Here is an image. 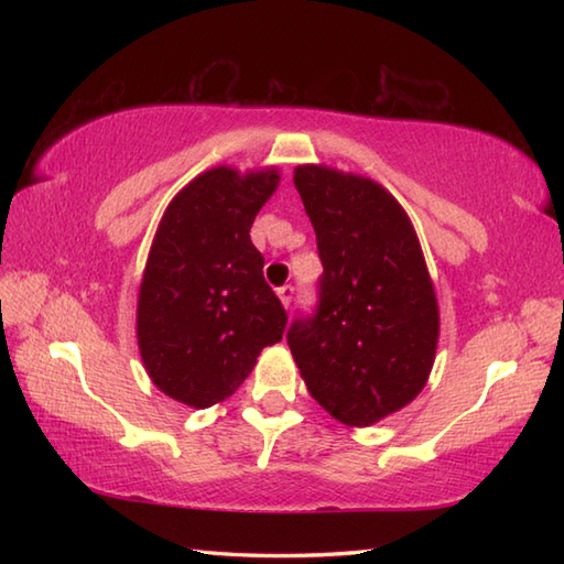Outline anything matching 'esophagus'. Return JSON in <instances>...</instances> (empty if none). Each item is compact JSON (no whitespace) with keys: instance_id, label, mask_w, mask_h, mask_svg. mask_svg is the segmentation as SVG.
Wrapping results in <instances>:
<instances>
[{"instance_id":"esophagus-1","label":"esophagus","mask_w":564,"mask_h":564,"mask_svg":"<svg viewBox=\"0 0 564 564\" xmlns=\"http://www.w3.org/2000/svg\"><path fill=\"white\" fill-rule=\"evenodd\" d=\"M293 293H295L293 285H281V289H279V297H281L283 307H291V303H293Z\"/></svg>"}]
</instances>
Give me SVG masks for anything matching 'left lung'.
I'll use <instances>...</instances> for the list:
<instances>
[{
	"label": "left lung",
	"instance_id": "obj_1",
	"mask_svg": "<svg viewBox=\"0 0 564 564\" xmlns=\"http://www.w3.org/2000/svg\"><path fill=\"white\" fill-rule=\"evenodd\" d=\"M295 188L317 235V307L289 327L310 394L349 426L402 410L434 366L438 307L422 247L380 184L297 166Z\"/></svg>",
	"mask_w": 564,
	"mask_h": 564
}]
</instances>
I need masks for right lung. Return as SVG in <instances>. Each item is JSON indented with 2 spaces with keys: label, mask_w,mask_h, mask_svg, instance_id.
Wrapping results in <instances>:
<instances>
[{
  "label": "right lung",
  "mask_w": 564,
  "mask_h": 564,
  "mask_svg": "<svg viewBox=\"0 0 564 564\" xmlns=\"http://www.w3.org/2000/svg\"><path fill=\"white\" fill-rule=\"evenodd\" d=\"M275 186V170L215 166L164 213L140 283L138 344L152 382L176 402L203 410L230 398L283 337L289 315L249 239Z\"/></svg>",
  "instance_id": "1"
}]
</instances>
